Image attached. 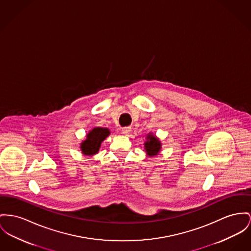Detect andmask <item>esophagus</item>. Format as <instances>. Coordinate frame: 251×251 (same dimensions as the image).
<instances>
[{"instance_id":"1","label":"esophagus","mask_w":251,"mask_h":251,"mask_svg":"<svg viewBox=\"0 0 251 251\" xmlns=\"http://www.w3.org/2000/svg\"><path fill=\"white\" fill-rule=\"evenodd\" d=\"M122 132L125 135H128L131 132V127L130 126H125V127L122 128Z\"/></svg>"}]
</instances>
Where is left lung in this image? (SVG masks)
Returning <instances> with one entry per match:
<instances>
[{"mask_svg":"<svg viewBox=\"0 0 251 251\" xmlns=\"http://www.w3.org/2000/svg\"><path fill=\"white\" fill-rule=\"evenodd\" d=\"M148 138H149V141L146 142L145 148H146V151L148 152V154L152 157V156L158 154V152L161 150V144H160L159 140L157 138H155V136H153V135H150Z\"/></svg>","mask_w":251,"mask_h":251,"instance_id":"left-lung-1","label":"left lung"}]
</instances>
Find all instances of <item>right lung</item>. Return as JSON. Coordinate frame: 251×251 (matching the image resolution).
Masks as SVG:
<instances>
[{
    "label": "right lung",
    "mask_w": 251,
    "mask_h": 251,
    "mask_svg": "<svg viewBox=\"0 0 251 251\" xmlns=\"http://www.w3.org/2000/svg\"><path fill=\"white\" fill-rule=\"evenodd\" d=\"M107 128L95 127L86 136V140L82 143L81 150L84 155L96 154L100 147V143L109 135Z\"/></svg>",
    "instance_id": "right-lung-1"
}]
</instances>
